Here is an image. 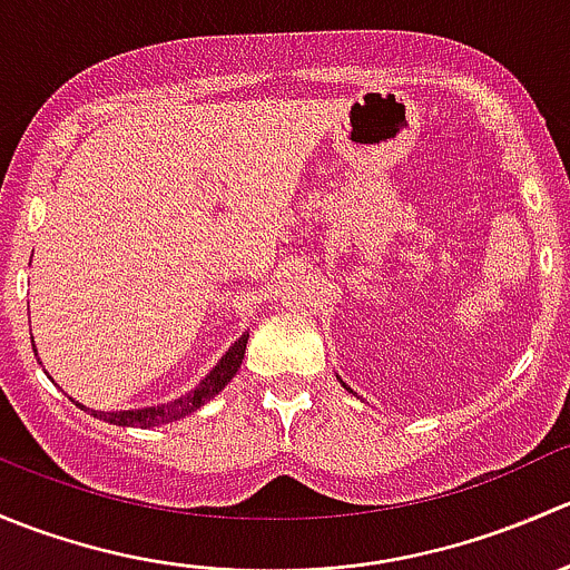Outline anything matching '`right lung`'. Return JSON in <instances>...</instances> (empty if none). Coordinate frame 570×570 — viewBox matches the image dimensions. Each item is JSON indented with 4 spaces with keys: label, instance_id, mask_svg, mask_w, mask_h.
I'll return each instance as SVG.
<instances>
[{
    "label": "right lung",
    "instance_id": "obj_1",
    "mask_svg": "<svg viewBox=\"0 0 570 570\" xmlns=\"http://www.w3.org/2000/svg\"><path fill=\"white\" fill-rule=\"evenodd\" d=\"M245 344H248V336H243L239 342H234V347L223 355L220 364H217L215 370L204 377V381H200V386L195 389V392L178 396V400L168 402V405L142 407V411H112V413L94 411V416L105 419V422H109V424H120V428H159V424H170V422H176V419L189 416V413L198 411L200 405H206V402H209L217 392H223V389H226V383L237 375L239 364H243V358H245ZM79 407H82V411H90V407H85V405H79Z\"/></svg>",
    "mask_w": 570,
    "mask_h": 570
}]
</instances>
